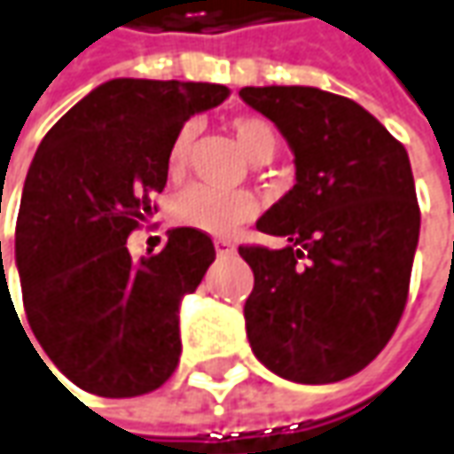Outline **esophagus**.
Wrapping results in <instances>:
<instances>
[{
    "label": "esophagus",
    "instance_id": "obj_1",
    "mask_svg": "<svg viewBox=\"0 0 454 454\" xmlns=\"http://www.w3.org/2000/svg\"><path fill=\"white\" fill-rule=\"evenodd\" d=\"M215 254H218V256H233V254H236V246L231 241L218 239V241H215Z\"/></svg>",
    "mask_w": 454,
    "mask_h": 454
}]
</instances>
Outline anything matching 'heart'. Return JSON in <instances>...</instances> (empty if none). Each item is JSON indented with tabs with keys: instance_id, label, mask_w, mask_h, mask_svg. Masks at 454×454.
Listing matches in <instances>:
<instances>
[{
	"instance_id": "b5f03b06",
	"label": "heart",
	"mask_w": 454,
	"mask_h": 454,
	"mask_svg": "<svg viewBox=\"0 0 454 454\" xmlns=\"http://www.w3.org/2000/svg\"><path fill=\"white\" fill-rule=\"evenodd\" d=\"M233 133L251 163L274 158L278 137H276L274 125L269 120L243 115V118L233 120ZM193 143H196V125L180 128V133L173 137L170 150H168V176L170 178H180L185 173ZM256 211V200L248 193H218V191L203 188V185H193L176 196L170 218L178 226L196 228V231L211 233V236H231L236 228L251 221Z\"/></svg>"
}]
</instances>
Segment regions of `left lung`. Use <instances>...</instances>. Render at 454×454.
I'll return each instance as SVG.
<instances>
[{
	"label": "left lung",
	"mask_w": 454,
	"mask_h": 454,
	"mask_svg": "<svg viewBox=\"0 0 454 454\" xmlns=\"http://www.w3.org/2000/svg\"><path fill=\"white\" fill-rule=\"evenodd\" d=\"M286 137L296 183L256 221L284 248L241 246L254 271L246 334L299 384L347 380L382 352L407 304L419 208L410 158L362 105L319 87H243Z\"/></svg>",
	"instance_id": "1"
}]
</instances>
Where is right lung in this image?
I'll return each instance as SVG.
<instances>
[{
    "label": "right lung",
    "instance_id": "obj_1",
    "mask_svg": "<svg viewBox=\"0 0 454 454\" xmlns=\"http://www.w3.org/2000/svg\"><path fill=\"white\" fill-rule=\"evenodd\" d=\"M226 98L215 82L107 80L35 153L14 233L24 311L44 354L85 392L137 397L178 364L180 301L213 263V241L170 228L160 254L135 261L128 236L153 215L183 122Z\"/></svg>",
    "mask_w": 454,
    "mask_h": 454
}]
</instances>
